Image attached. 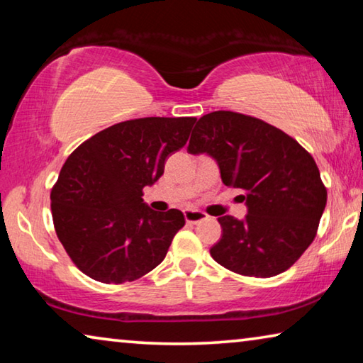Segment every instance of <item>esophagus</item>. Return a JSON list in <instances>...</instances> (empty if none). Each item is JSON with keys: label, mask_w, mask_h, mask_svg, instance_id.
<instances>
[{"label": "esophagus", "mask_w": 363, "mask_h": 363, "mask_svg": "<svg viewBox=\"0 0 363 363\" xmlns=\"http://www.w3.org/2000/svg\"><path fill=\"white\" fill-rule=\"evenodd\" d=\"M184 218H186L187 223L196 224V223H201V220H206L208 214L203 211H199V210H186L184 211Z\"/></svg>", "instance_id": "1"}]
</instances>
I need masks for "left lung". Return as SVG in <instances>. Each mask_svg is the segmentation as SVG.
Listing matches in <instances>:
<instances>
[{
	"mask_svg": "<svg viewBox=\"0 0 363 363\" xmlns=\"http://www.w3.org/2000/svg\"><path fill=\"white\" fill-rule=\"evenodd\" d=\"M187 152L216 160L220 179L242 189L245 219L220 216L213 259L248 277H274L314 242L327 205V189L296 140L255 116L218 110L196 121Z\"/></svg>",
	"mask_w": 363,
	"mask_h": 363,
	"instance_id": "obj_1",
	"label": "left lung"
}]
</instances>
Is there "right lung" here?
Wrapping results in <instances>:
<instances>
[{
	"label": "right lung",
	"instance_id": "obj_1",
	"mask_svg": "<svg viewBox=\"0 0 363 363\" xmlns=\"http://www.w3.org/2000/svg\"><path fill=\"white\" fill-rule=\"evenodd\" d=\"M195 121L149 116L116 123L67 158L51 192L52 220L67 255L88 277L125 284L164 259L186 219L179 210H150L143 189L160 179Z\"/></svg>",
	"mask_w": 363,
	"mask_h": 363
}]
</instances>
